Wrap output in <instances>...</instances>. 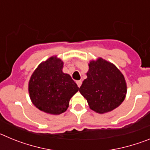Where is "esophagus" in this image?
<instances>
[{"label":"esophagus","instance_id":"1","mask_svg":"<svg viewBox=\"0 0 150 150\" xmlns=\"http://www.w3.org/2000/svg\"><path fill=\"white\" fill-rule=\"evenodd\" d=\"M76 84H77L78 87H80L81 86V85H82V81L81 80H78V81H76Z\"/></svg>","mask_w":150,"mask_h":150}]
</instances>
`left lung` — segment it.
<instances>
[{
    "instance_id": "obj_1",
    "label": "left lung",
    "mask_w": 150,
    "mask_h": 150,
    "mask_svg": "<svg viewBox=\"0 0 150 150\" xmlns=\"http://www.w3.org/2000/svg\"><path fill=\"white\" fill-rule=\"evenodd\" d=\"M87 79L79 92L86 98L89 107L98 113L114 110L122 104L126 95V83L116 66L102 59L91 61Z\"/></svg>"
}]
</instances>
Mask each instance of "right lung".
<instances>
[{
    "label": "right lung",
    "mask_w": 150,
    "mask_h": 150,
    "mask_svg": "<svg viewBox=\"0 0 150 150\" xmlns=\"http://www.w3.org/2000/svg\"><path fill=\"white\" fill-rule=\"evenodd\" d=\"M63 62L51 57L38 66L28 85L30 98L40 110L59 115L66 111L79 88L70 75L62 72Z\"/></svg>",
    "instance_id": "1"
}]
</instances>
